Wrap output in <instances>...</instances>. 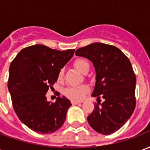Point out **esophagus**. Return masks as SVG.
I'll return each mask as SVG.
<instances>
[{"label": "esophagus", "mask_w": 150, "mask_h": 150, "mask_svg": "<svg viewBox=\"0 0 150 150\" xmlns=\"http://www.w3.org/2000/svg\"><path fill=\"white\" fill-rule=\"evenodd\" d=\"M81 102H79V101H76V100H72L71 101V104H73V105H75V104H80Z\"/></svg>", "instance_id": "34e87169"}]
</instances>
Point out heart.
Returning a JSON list of instances; mask_svg holds the SVG:
<instances>
[{"instance_id":"obj_1","label":"heart","mask_w":150,"mask_h":150,"mask_svg":"<svg viewBox=\"0 0 150 150\" xmlns=\"http://www.w3.org/2000/svg\"><path fill=\"white\" fill-rule=\"evenodd\" d=\"M74 65L78 69L79 71L82 72L83 74H87L89 71L90 65L89 62L84 59H76L74 62ZM64 73V70L61 69L59 72V78L62 79ZM89 88L87 85H81L79 87H70L67 88L64 91V94L66 96H67L69 99L73 100H81L83 99L84 96L88 92Z\"/></svg>"}]
</instances>
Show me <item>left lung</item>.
Segmentation results:
<instances>
[{"label":"left lung","instance_id":"left-lung-1","mask_svg":"<svg viewBox=\"0 0 150 150\" xmlns=\"http://www.w3.org/2000/svg\"><path fill=\"white\" fill-rule=\"evenodd\" d=\"M76 56L89 59L96 70V83L91 96L97 98L94 110L88 116L95 131L109 135L131 117L135 109L136 75L129 59L117 47L91 43L79 48ZM104 99L100 103V97Z\"/></svg>","mask_w":150,"mask_h":150}]
</instances>
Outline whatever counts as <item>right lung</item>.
I'll use <instances>...</instances> for the list:
<instances>
[{"label":"right lung","mask_w":150,"mask_h":150,"mask_svg":"<svg viewBox=\"0 0 150 150\" xmlns=\"http://www.w3.org/2000/svg\"><path fill=\"white\" fill-rule=\"evenodd\" d=\"M75 50L60 51L38 44L21 50L10 64L8 89L13 109L21 122L35 132L52 133L65 121L71 101L58 96L50 103L46 94Z\"/></svg>","instance_id":"obj_1"}]
</instances>
